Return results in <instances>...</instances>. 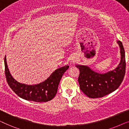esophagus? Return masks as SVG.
Listing matches in <instances>:
<instances>
[{
    "instance_id": "obj_1",
    "label": "esophagus",
    "mask_w": 129,
    "mask_h": 129,
    "mask_svg": "<svg viewBox=\"0 0 129 129\" xmlns=\"http://www.w3.org/2000/svg\"><path fill=\"white\" fill-rule=\"evenodd\" d=\"M76 57H74V56L70 58V63H71V64L75 63V62H76Z\"/></svg>"
}]
</instances>
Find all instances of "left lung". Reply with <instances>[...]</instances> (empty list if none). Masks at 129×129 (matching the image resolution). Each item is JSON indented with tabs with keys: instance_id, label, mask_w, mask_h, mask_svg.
Here are the masks:
<instances>
[{
	"instance_id": "1",
	"label": "left lung",
	"mask_w": 129,
	"mask_h": 129,
	"mask_svg": "<svg viewBox=\"0 0 129 129\" xmlns=\"http://www.w3.org/2000/svg\"><path fill=\"white\" fill-rule=\"evenodd\" d=\"M117 43L120 50V61L114 69L105 73L94 71L86 65L76 64L80 70L78 82L80 89L90 98H99L115 91L124 78L126 70L125 52L120 41Z\"/></svg>"
}]
</instances>
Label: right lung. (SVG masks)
Here are the masks:
<instances>
[{"label":"right lung","mask_w":129,"mask_h":129,"mask_svg":"<svg viewBox=\"0 0 129 129\" xmlns=\"http://www.w3.org/2000/svg\"><path fill=\"white\" fill-rule=\"evenodd\" d=\"M4 61L6 78L12 90L20 98L35 102L50 101L55 96L61 77L69 68V66H64L58 68L46 80L39 84L29 85L19 83L12 77L7 64L6 56Z\"/></svg>","instance_id":"right-lung-1"}]
</instances>
